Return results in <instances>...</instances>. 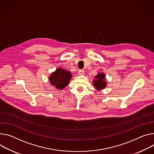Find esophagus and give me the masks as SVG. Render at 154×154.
Here are the masks:
<instances>
[{
  "label": "esophagus",
  "mask_w": 154,
  "mask_h": 154,
  "mask_svg": "<svg viewBox=\"0 0 154 154\" xmlns=\"http://www.w3.org/2000/svg\"><path fill=\"white\" fill-rule=\"evenodd\" d=\"M78 74L79 75H85V72L82 71V70H79V72H78Z\"/></svg>",
  "instance_id": "1"
}]
</instances>
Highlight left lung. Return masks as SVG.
Instances as JSON below:
<instances>
[{
  "mask_svg": "<svg viewBox=\"0 0 154 154\" xmlns=\"http://www.w3.org/2000/svg\"><path fill=\"white\" fill-rule=\"evenodd\" d=\"M95 80L93 81V85L97 90H102L107 86V80L104 73L99 72L94 77Z\"/></svg>",
  "mask_w": 154,
  "mask_h": 154,
  "instance_id": "obj_1",
  "label": "left lung"
}]
</instances>
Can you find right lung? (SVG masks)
<instances>
[{
    "mask_svg": "<svg viewBox=\"0 0 154 154\" xmlns=\"http://www.w3.org/2000/svg\"><path fill=\"white\" fill-rule=\"evenodd\" d=\"M72 75L71 72L63 68L58 67L49 76L51 85L60 90H63L71 80Z\"/></svg>",
    "mask_w": 154,
    "mask_h": 154,
    "instance_id": "add662e5",
    "label": "right lung"
}]
</instances>
